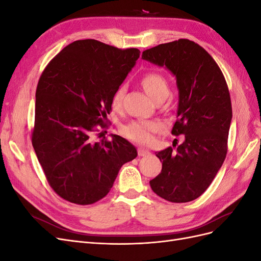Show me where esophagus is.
<instances>
[{"instance_id":"esophagus-1","label":"esophagus","mask_w":261,"mask_h":261,"mask_svg":"<svg viewBox=\"0 0 261 261\" xmlns=\"http://www.w3.org/2000/svg\"><path fill=\"white\" fill-rule=\"evenodd\" d=\"M149 153H150L149 150H147V149H145L143 147H139L138 148V155L139 156H145V155H148Z\"/></svg>"}]
</instances>
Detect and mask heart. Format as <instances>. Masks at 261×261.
Instances as JSON below:
<instances>
[{"instance_id":"heart-1","label":"heart","mask_w":261,"mask_h":261,"mask_svg":"<svg viewBox=\"0 0 261 261\" xmlns=\"http://www.w3.org/2000/svg\"><path fill=\"white\" fill-rule=\"evenodd\" d=\"M145 91L153 101L159 98H167L170 92L165 78L158 73H148L141 80ZM125 87H118L112 97V107L118 109L122 106ZM161 129V124L153 121H134L123 127L124 135L139 144H149L152 140V134Z\"/></svg>"}]
</instances>
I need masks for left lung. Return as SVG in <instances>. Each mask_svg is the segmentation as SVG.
Instances as JSON below:
<instances>
[{
  "mask_svg": "<svg viewBox=\"0 0 261 261\" xmlns=\"http://www.w3.org/2000/svg\"><path fill=\"white\" fill-rule=\"evenodd\" d=\"M141 59L175 76L178 106L172 134L184 135L175 149L155 152L162 170L150 186L168 201H192L210 186L226 156L232 121L226 82L211 55L188 39L148 49Z\"/></svg>",
  "mask_w": 261,
  "mask_h": 261,
  "instance_id": "8db88e82",
  "label": "left lung"
}]
</instances>
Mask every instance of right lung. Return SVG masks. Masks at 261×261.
<instances>
[{
	"mask_svg": "<svg viewBox=\"0 0 261 261\" xmlns=\"http://www.w3.org/2000/svg\"><path fill=\"white\" fill-rule=\"evenodd\" d=\"M138 49L93 39L65 46L43 70L36 91L33 146L46 179L63 199L91 204L111 191L122 165L137 156L128 140L92 134L111 111L112 97L135 66ZM102 134V133H100Z\"/></svg>",
	"mask_w": 261,
	"mask_h": 261,
	"instance_id": "right-lung-1",
	"label": "right lung"
}]
</instances>
